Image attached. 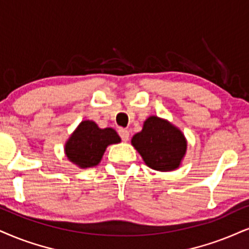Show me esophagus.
<instances>
[{"label":"esophagus","instance_id":"esophagus-1","mask_svg":"<svg viewBox=\"0 0 249 249\" xmlns=\"http://www.w3.org/2000/svg\"><path fill=\"white\" fill-rule=\"evenodd\" d=\"M118 133L120 135V137H121L122 141H124V142H127L128 140H129V131L127 129H124V128H120L118 130Z\"/></svg>","mask_w":249,"mask_h":249}]
</instances>
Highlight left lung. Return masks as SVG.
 <instances>
[{
	"instance_id": "obj_1",
	"label": "left lung",
	"mask_w": 249,
	"mask_h": 249,
	"mask_svg": "<svg viewBox=\"0 0 249 249\" xmlns=\"http://www.w3.org/2000/svg\"><path fill=\"white\" fill-rule=\"evenodd\" d=\"M131 144L149 167L161 172L179 167L187 149L182 133L157 116H150L144 122L142 131L134 135Z\"/></svg>"
}]
</instances>
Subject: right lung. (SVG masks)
Instances as JSON below:
<instances>
[{
    "label": "right lung",
    "mask_w": 249,
    "mask_h": 249,
    "mask_svg": "<svg viewBox=\"0 0 249 249\" xmlns=\"http://www.w3.org/2000/svg\"><path fill=\"white\" fill-rule=\"evenodd\" d=\"M120 141V136L112 128L100 129L93 121H83L66 144L67 157L79 167L96 166L107 145Z\"/></svg>",
    "instance_id": "right-lung-1"
}]
</instances>
